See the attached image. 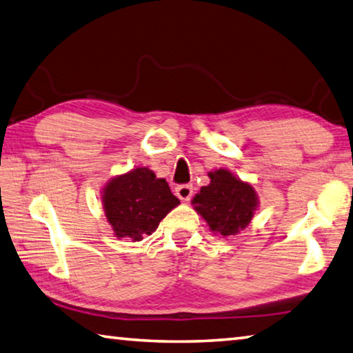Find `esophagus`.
<instances>
[{"instance_id":"34e87169","label":"esophagus","mask_w":353,"mask_h":353,"mask_svg":"<svg viewBox=\"0 0 353 353\" xmlns=\"http://www.w3.org/2000/svg\"><path fill=\"white\" fill-rule=\"evenodd\" d=\"M176 194L179 199H181V201L188 202L191 196H193V185H190V183L179 185V187L176 188Z\"/></svg>"}]
</instances>
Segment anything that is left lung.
I'll use <instances>...</instances> for the list:
<instances>
[{"mask_svg": "<svg viewBox=\"0 0 353 353\" xmlns=\"http://www.w3.org/2000/svg\"><path fill=\"white\" fill-rule=\"evenodd\" d=\"M210 183L193 199V207L208 223L213 233L223 238L234 236L252 222L258 210V194L228 170L208 172Z\"/></svg>", "mask_w": 353, "mask_h": 353, "instance_id": "8db88e82", "label": "left lung"}]
</instances>
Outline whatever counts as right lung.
Listing matches in <instances>:
<instances>
[{"mask_svg":"<svg viewBox=\"0 0 353 353\" xmlns=\"http://www.w3.org/2000/svg\"><path fill=\"white\" fill-rule=\"evenodd\" d=\"M105 216L119 239H143L181 201L171 193L165 179L145 168L111 179L101 191Z\"/></svg>","mask_w":353,"mask_h":353,"instance_id":"1","label":"right lung"}]
</instances>
